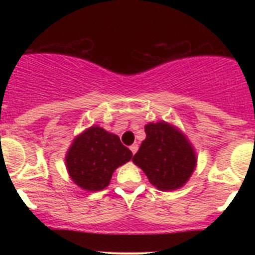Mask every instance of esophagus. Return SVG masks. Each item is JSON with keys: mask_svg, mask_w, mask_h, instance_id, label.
Returning a JSON list of instances; mask_svg holds the SVG:
<instances>
[{"mask_svg": "<svg viewBox=\"0 0 255 255\" xmlns=\"http://www.w3.org/2000/svg\"><path fill=\"white\" fill-rule=\"evenodd\" d=\"M129 149H130V151H132L133 154H135V153H137V150H138V144H133V145L129 146Z\"/></svg>", "mask_w": 255, "mask_h": 255, "instance_id": "1", "label": "esophagus"}]
</instances>
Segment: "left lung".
I'll use <instances>...</instances> for the list:
<instances>
[{"label":"left lung","instance_id":"left-lung-1","mask_svg":"<svg viewBox=\"0 0 255 255\" xmlns=\"http://www.w3.org/2000/svg\"><path fill=\"white\" fill-rule=\"evenodd\" d=\"M145 134L139 150L133 156V163L159 190L168 191L181 187L196 165L191 144L166 122L148 123Z\"/></svg>","mask_w":255,"mask_h":255}]
</instances>
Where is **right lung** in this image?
I'll return each mask as SVG.
<instances>
[{
  "instance_id": "right-lung-1",
  "label": "right lung",
  "mask_w": 255,
  "mask_h": 255,
  "mask_svg": "<svg viewBox=\"0 0 255 255\" xmlns=\"http://www.w3.org/2000/svg\"><path fill=\"white\" fill-rule=\"evenodd\" d=\"M118 135L91 127L75 138L66 154V168L76 185L87 191L105 189L113 171L132 158Z\"/></svg>"
}]
</instances>
